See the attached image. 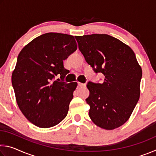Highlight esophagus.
I'll return each instance as SVG.
<instances>
[{"instance_id":"34e87169","label":"esophagus","mask_w":156,"mask_h":156,"mask_svg":"<svg viewBox=\"0 0 156 156\" xmlns=\"http://www.w3.org/2000/svg\"><path fill=\"white\" fill-rule=\"evenodd\" d=\"M78 87H85L86 86L85 84L79 83V82H78Z\"/></svg>"}]
</instances>
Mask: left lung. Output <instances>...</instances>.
<instances>
[{
  "instance_id": "1",
  "label": "left lung",
  "mask_w": 156,
  "mask_h": 156,
  "mask_svg": "<svg viewBox=\"0 0 156 156\" xmlns=\"http://www.w3.org/2000/svg\"><path fill=\"white\" fill-rule=\"evenodd\" d=\"M86 62L105 76L102 83H89L86 102L95 125L112 130L130 118L140 95L142 69L127 44L107 34L75 36Z\"/></svg>"
}]
</instances>
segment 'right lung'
Segmentation results:
<instances>
[{"instance_id": "obj_1", "label": "right lung", "mask_w": 156, "mask_h": 156, "mask_svg": "<svg viewBox=\"0 0 156 156\" xmlns=\"http://www.w3.org/2000/svg\"><path fill=\"white\" fill-rule=\"evenodd\" d=\"M76 49L73 36L50 32L36 37L18 54L12 85L18 107L34 125L52 127L67 116L78 84L53 80L67 74L63 60Z\"/></svg>"}]
</instances>
